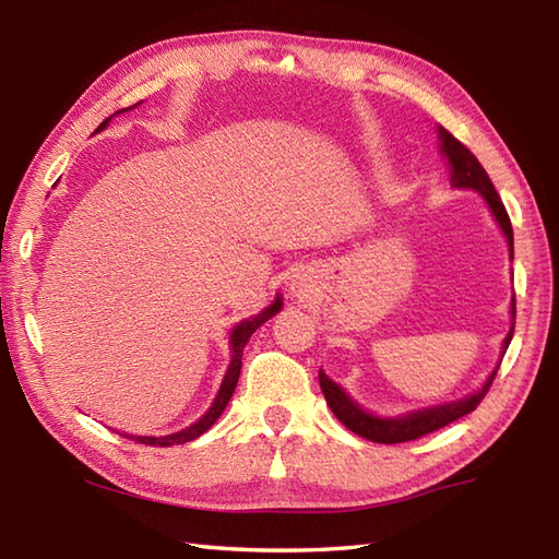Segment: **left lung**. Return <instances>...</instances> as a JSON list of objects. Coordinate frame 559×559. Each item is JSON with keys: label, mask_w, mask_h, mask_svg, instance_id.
<instances>
[{"label": "left lung", "mask_w": 559, "mask_h": 559, "mask_svg": "<svg viewBox=\"0 0 559 559\" xmlns=\"http://www.w3.org/2000/svg\"><path fill=\"white\" fill-rule=\"evenodd\" d=\"M440 141H442V153L448 155V163L452 165V183L459 186V189H476L483 198H486L495 219H498L500 229L504 231L507 243H510V255L514 258V231H512V222L510 215H507V210L502 205V198L500 193L495 191V186L488 177V171L483 169V165L476 159V155L468 151V147L456 141L454 135L448 129H440ZM512 316H516V304L512 299ZM512 334L514 328L510 330L504 340V352L507 346L512 342ZM498 376V370H492V376L486 380V384L476 392L466 396L462 402H452V404H444V406H432V408H424V412H416V414H408L402 418H378V416H370L366 414L361 406H356L349 396H346L337 384H334L325 373H318L320 380V390L325 394V400L332 408V414L337 416L342 424L349 428L356 436H361L370 442H380V444H396V442H408V440H418L428 436V432H436L444 426H450L452 420L462 418L466 414L474 412V408L483 402V396L488 394L490 384Z\"/></svg>", "instance_id": "1"}]
</instances>
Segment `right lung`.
Listing matches in <instances>:
<instances>
[{"instance_id":"right-lung-1","label":"right lung","mask_w":559,"mask_h":559,"mask_svg":"<svg viewBox=\"0 0 559 559\" xmlns=\"http://www.w3.org/2000/svg\"><path fill=\"white\" fill-rule=\"evenodd\" d=\"M129 109H131V107H129ZM121 111H123V109H121ZM107 121H109V119H105V121L100 123V129L107 127ZM100 129H97V131H100ZM280 308H282V299L277 296V301L272 304L270 308H265L263 313H258L255 318L246 320V322H241V325L234 328V332H231V364H229V370H227L225 380H222V388H219V394H217L215 404L210 406V412H207L201 420H195L193 426H189V428L181 430V432H175V436H165V438H141V436H127V432H123V438L135 440V442H141V444H153V448H169V444H183V442H191V440H195V438H201L203 432L219 418V414L225 412L227 402L231 400L234 388H237L239 373H241V356H243L246 342L251 340V334H253L260 325H263V322H265L267 318L275 316V313L280 311Z\"/></svg>"}]
</instances>
